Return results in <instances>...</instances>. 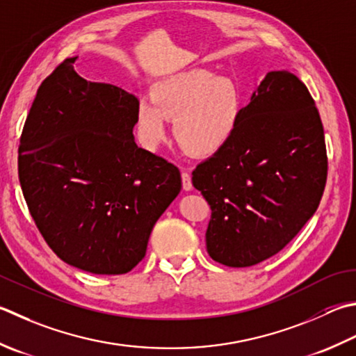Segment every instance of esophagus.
Instances as JSON below:
<instances>
[{
  "label": "esophagus",
  "instance_id": "obj_1",
  "mask_svg": "<svg viewBox=\"0 0 356 356\" xmlns=\"http://www.w3.org/2000/svg\"><path fill=\"white\" fill-rule=\"evenodd\" d=\"M182 186L185 191L193 190V182H191V174L188 171H182Z\"/></svg>",
  "mask_w": 356,
  "mask_h": 356
}]
</instances>
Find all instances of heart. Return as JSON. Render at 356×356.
<instances>
[{
  "label": "heart",
  "instance_id": "1",
  "mask_svg": "<svg viewBox=\"0 0 356 356\" xmlns=\"http://www.w3.org/2000/svg\"><path fill=\"white\" fill-rule=\"evenodd\" d=\"M152 100L137 104V134L142 145L156 149L166 134L165 118L174 122V136L191 156L218 152L238 129L243 94L232 76H216L207 69H188L166 76L151 90Z\"/></svg>",
  "mask_w": 356,
  "mask_h": 356
}]
</instances>
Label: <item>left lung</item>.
<instances>
[{
    "label": "left lung",
    "mask_w": 356,
    "mask_h": 356,
    "mask_svg": "<svg viewBox=\"0 0 356 356\" xmlns=\"http://www.w3.org/2000/svg\"><path fill=\"white\" fill-rule=\"evenodd\" d=\"M325 180L315 100L295 74L268 72L233 137L193 171L211 208L208 254L222 266L252 267L280 253L315 214Z\"/></svg>",
    "instance_id": "1"
}]
</instances>
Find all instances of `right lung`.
<instances>
[{
	"mask_svg": "<svg viewBox=\"0 0 356 356\" xmlns=\"http://www.w3.org/2000/svg\"><path fill=\"white\" fill-rule=\"evenodd\" d=\"M75 60H63L35 95L18 146L21 190L61 261L123 275L145 257L182 177L176 165L136 145V97L85 80Z\"/></svg>",
	"mask_w": 356,
	"mask_h": 356,
	"instance_id": "1",
	"label": "right lung"
}]
</instances>
